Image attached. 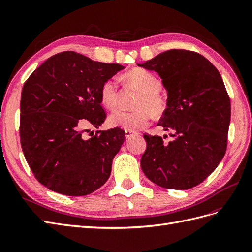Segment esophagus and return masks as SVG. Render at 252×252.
Masks as SVG:
<instances>
[{"instance_id": "1", "label": "esophagus", "mask_w": 252, "mask_h": 252, "mask_svg": "<svg viewBox=\"0 0 252 252\" xmlns=\"http://www.w3.org/2000/svg\"><path fill=\"white\" fill-rule=\"evenodd\" d=\"M135 132H133V131H129V130H125V138L126 139H130L131 136L134 134Z\"/></svg>"}]
</instances>
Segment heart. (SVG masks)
<instances>
[{"label":"heart","instance_id":"b5f03b06","mask_svg":"<svg viewBox=\"0 0 252 252\" xmlns=\"http://www.w3.org/2000/svg\"><path fill=\"white\" fill-rule=\"evenodd\" d=\"M125 79L129 85L141 91L135 103V108L138 109L114 111L109 117V124L125 130L134 131L148 126L150 113L155 117L163 114L167 108V100L159 91L162 88V81L155 73L143 68H134L125 74ZM100 94L101 102L106 108H116L119 101L117 80H106L101 87Z\"/></svg>","mask_w":252,"mask_h":252}]
</instances>
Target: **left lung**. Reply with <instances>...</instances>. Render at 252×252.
I'll list each match as a JSON object with an SVG mask.
<instances>
[{"instance_id": "8db88e82", "label": "left lung", "mask_w": 252, "mask_h": 252, "mask_svg": "<svg viewBox=\"0 0 252 252\" xmlns=\"http://www.w3.org/2000/svg\"><path fill=\"white\" fill-rule=\"evenodd\" d=\"M138 65L162 78L168 98L158 125L173 131L168 144L162 136L144 134V174L167 189L186 190L201 184L227 148L230 97L222 77L205 57L185 49L167 50Z\"/></svg>"}]
</instances>
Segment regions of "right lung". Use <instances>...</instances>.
<instances>
[{
    "mask_svg": "<svg viewBox=\"0 0 252 252\" xmlns=\"http://www.w3.org/2000/svg\"><path fill=\"white\" fill-rule=\"evenodd\" d=\"M124 69L95 62L74 51L50 57L24 83L20 138L34 178L48 189L69 196L87 195L103 186L112 159L125 141L116 127L84 139L87 127L106 119L103 83Z\"/></svg>",
    "mask_w": 252,
    "mask_h": 252,
    "instance_id": "add662e5",
    "label": "right lung"
}]
</instances>
